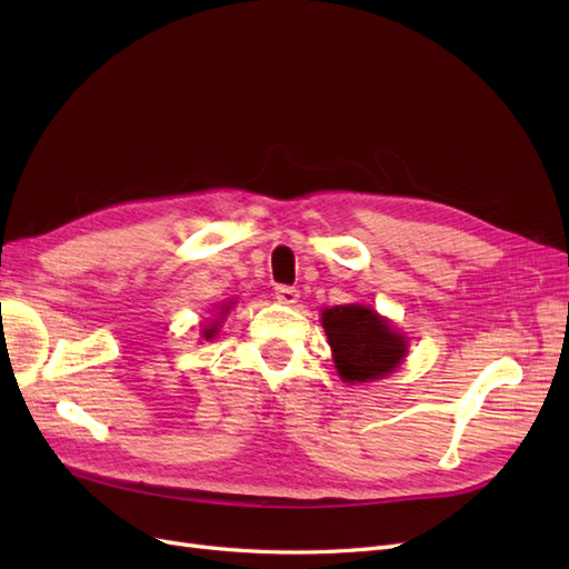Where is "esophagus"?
<instances>
[{
    "label": "esophagus",
    "instance_id": "34e87169",
    "mask_svg": "<svg viewBox=\"0 0 569 569\" xmlns=\"http://www.w3.org/2000/svg\"><path fill=\"white\" fill-rule=\"evenodd\" d=\"M274 299L280 303H297L299 301V289L297 287H289V284H278L274 287Z\"/></svg>",
    "mask_w": 569,
    "mask_h": 569
}]
</instances>
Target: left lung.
I'll list each match as a JSON object with an SVG mask.
<instances>
[{"instance_id":"obj_1","label":"left lung","mask_w":569,"mask_h":569,"mask_svg":"<svg viewBox=\"0 0 569 569\" xmlns=\"http://www.w3.org/2000/svg\"><path fill=\"white\" fill-rule=\"evenodd\" d=\"M322 327L343 382H370L389 375L406 356V339L366 306L325 308Z\"/></svg>"}]
</instances>
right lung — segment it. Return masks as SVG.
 <instances>
[{
    "label": "right lung",
    "mask_w": 569,
    "mask_h": 569,
    "mask_svg": "<svg viewBox=\"0 0 569 569\" xmlns=\"http://www.w3.org/2000/svg\"><path fill=\"white\" fill-rule=\"evenodd\" d=\"M226 313H228V311H226V308H222L220 316H226ZM216 332H218V325H209V327H206V330H203V337L211 339V337H216Z\"/></svg>",
    "instance_id": "obj_1"
}]
</instances>
